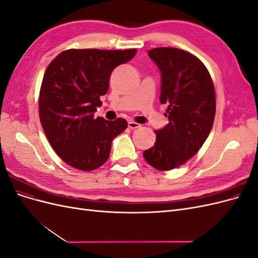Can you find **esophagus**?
Returning <instances> with one entry per match:
<instances>
[{"mask_svg": "<svg viewBox=\"0 0 258 258\" xmlns=\"http://www.w3.org/2000/svg\"><path fill=\"white\" fill-rule=\"evenodd\" d=\"M140 126H141V124L136 122V121H132V120L128 121V127H129L130 129H137V128H139Z\"/></svg>", "mask_w": 258, "mask_h": 258, "instance_id": "esophagus-1", "label": "esophagus"}]
</instances>
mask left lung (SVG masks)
<instances>
[{
  "mask_svg": "<svg viewBox=\"0 0 258 258\" xmlns=\"http://www.w3.org/2000/svg\"><path fill=\"white\" fill-rule=\"evenodd\" d=\"M161 73L160 103L169 123L155 131L156 142L145 160L160 171L179 167L196 154L212 129L215 91L205 64L190 52L172 47L148 50Z\"/></svg>",
  "mask_w": 258,
  "mask_h": 258,
  "instance_id": "8db88e82",
  "label": "left lung"
}]
</instances>
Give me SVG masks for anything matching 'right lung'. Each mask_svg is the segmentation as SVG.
<instances>
[{
  "mask_svg": "<svg viewBox=\"0 0 258 258\" xmlns=\"http://www.w3.org/2000/svg\"><path fill=\"white\" fill-rule=\"evenodd\" d=\"M137 49H68L46 70L38 99L40 119L48 141L69 166L92 171L108 159L113 139L128 127L123 118L96 117L113 70Z\"/></svg>",
  "mask_w": 258,
  "mask_h": 258,
  "instance_id": "obj_1",
  "label": "right lung"
}]
</instances>
